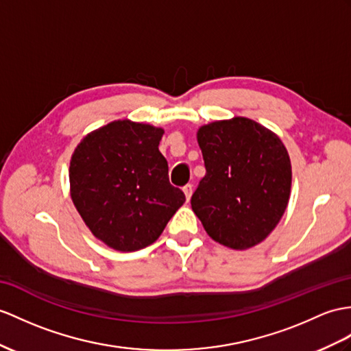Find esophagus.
<instances>
[{
    "label": "esophagus",
    "mask_w": 351,
    "mask_h": 351,
    "mask_svg": "<svg viewBox=\"0 0 351 351\" xmlns=\"http://www.w3.org/2000/svg\"><path fill=\"white\" fill-rule=\"evenodd\" d=\"M183 192H184L186 199L189 201V199H191V196H192V193H193V186H192V184H186V186L183 187Z\"/></svg>",
    "instance_id": "obj_1"
}]
</instances>
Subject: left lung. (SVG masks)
I'll use <instances>...</instances> for the list:
<instances>
[{
    "label": "left lung",
    "instance_id": "1",
    "mask_svg": "<svg viewBox=\"0 0 351 351\" xmlns=\"http://www.w3.org/2000/svg\"><path fill=\"white\" fill-rule=\"evenodd\" d=\"M207 174L191 199L213 240L232 250L258 245L283 217L292 165L277 134L235 116L196 132Z\"/></svg>",
    "mask_w": 351,
    "mask_h": 351
}]
</instances>
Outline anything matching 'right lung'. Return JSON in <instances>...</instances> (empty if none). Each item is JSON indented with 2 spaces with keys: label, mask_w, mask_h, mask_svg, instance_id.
<instances>
[{
  "label": "right lung",
  "mask_w": 351,
  "mask_h": 351,
  "mask_svg": "<svg viewBox=\"0 0 351 351\" xmlns=\"http://www.w3.org/2000/svg\"><path fill=\"white\" fill-rule=\"evenodd\" d=\"M162 128L113 121L89 132L70 160V195L93 237L117 252L155 243L186 201L159 152Z\"/></svg>",
  "instance_id": "obj_1"
}]
</instances>
